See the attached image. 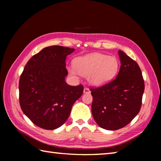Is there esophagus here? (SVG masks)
<instances>
[{
  "label": "esophagus",
  "mask_w": 161,
  "mask_h": 161,
  "mask_svg": "<svg viewBox=\"0 0 161 161\" xmlns=\"http://www.w3.org/2000/svg\"><path fill=\"white\" fill-rule=\"evenodd\" d=\"M91 91L88 88H84V93H90Z\"/></svg>",
  "instance_id": "esophagus-1"
}]
</instances>
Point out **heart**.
Segmentation results:
<instances>
[{"instance_id":"1","label":"heart","mask_w":161,"mask_h":161,"mask_svg":"<svg viewBox=\"0 0 161 161\" xmlns=\"http://www.w3.org/2000/svg\"><path fill=\"white\" fill-rule=\"evenodd\" d=\"M74 64L75 67L69 69L70 73L87 77L88 82L93 86L109 82L117 75L119 68L117 58L102 53H91L78 57Z\"/></svg>"}]
</instances>
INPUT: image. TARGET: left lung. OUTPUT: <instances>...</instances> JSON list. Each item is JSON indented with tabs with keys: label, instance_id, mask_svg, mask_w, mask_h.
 Masks as SVG:
<instances>
[{
	"label": "left lung",
	"instance_id": "1",
	"mask_svg": "<svg viewBox=\"0 0 161 161\" xmlns=\"http://www.w3.org/2000/svg\"><path fill=\"white\" fill-rule=\"evenodd\" d=\"M118 54L121 66L114 80L91 88V111L97 124L107 130H117L129 124L141 108L145 83L138 64L123 51Z\"/></svg>",
	"mask_w": 161,
	"mask_h": 161
}]
</instances>
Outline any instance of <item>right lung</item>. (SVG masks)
Instances as JSON below:
<instances>
[{"label":"right lung","mask_w":161,"mask_h":161,"mask_svg":"<svg viewBox=\"0 0 161 161\" xmlns=\"http://www.w3.org/2000/svg\"><path fill=\"white\" fill-rule=\"evenodd\" d=\"M74 50L60 46L46 47L31 57L20 75V108L41 128L53 130L62 125L83 93V85L72 86L65 81V61Z\"/></svg>","instance_id":"1"}]
</instances>
